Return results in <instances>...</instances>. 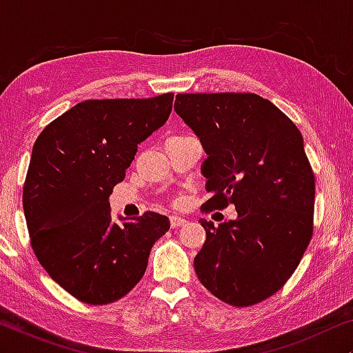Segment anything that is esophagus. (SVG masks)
<instances>
[{
    "mask_svg": "<svg viewBox=\"0 0 353 353\" xmlns=\"http://www.w3.org/2000/svg\"><path fill=\"white\" fill-rule=\"evenodd\" d=\"M185 223H186V220L183 219V216H178V215L170 216V226H172V228H178V226H181Z\"/></svg>",
    "mask_w": 353,
    "mask_h": 353,
    "instance_id": "1",
    "label": "esophagus"
}]
</instances>
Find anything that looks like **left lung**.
Segmentation results:
<instances>
[{
	"label": "left lung",
	"mask_w": 353,
	"mask_h": 353,
	"mask_svg": "<svg viewBox=\"0 0 353 353\" xmlns=\"http://www.w3.org/2000/svg\"><path fill=\"white\" fill-rule=\"evenodd\" d=\"M173 108L207 154L204 207L238 212L219 226L201 220L197 278L230 305L262 302L284 286L312 239L315 176L302 134L254 93L176 94Z\"/></svg>",
	"instance_id": "8db88e82"
}]
</instances>
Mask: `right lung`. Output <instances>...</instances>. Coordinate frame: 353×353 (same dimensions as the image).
Returning <instances> with one entry per match:
<instances>
[{
  "instance_id": "right-lung-1",
  "label": "right lung",
  "mask_w": 353,
  "mask_h": 353,
  "mask_svg": "<svg viewBox=\"0 0 353 353\" xmlns=\"http://www.w3.org/2000/svg\"><path fill=\"white\" fill-rule=\"evenodd\" d=\"M173 93L148 99H88L59 115L32 149L26 214L32 248L70 296L104 305L143 278L149 252L170 228L168 216L110 215L109 197L123 181L138 144L162 127Z\"/></svg>"
}]
</instances>
